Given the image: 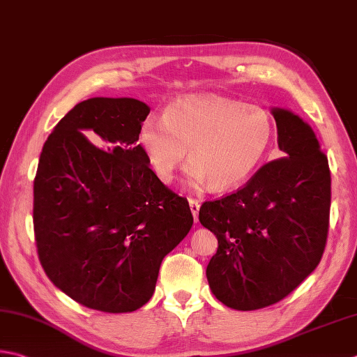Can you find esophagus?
I'll list each match as a JSON object with an SVG mask.
<instances>
[{
	"label": "esophagus",
	"instance_id": "34e87169",
	"mask_svg": "<svg viewBox=\"0 0 357 357\" xmlns=\"http://www.w3.org/2000/svg\"><path fill=\"white\" fill-rule=\"evenodd\" d=\"M188 206H190V211L195 216V221H198V212H199V201L195 198H188Z\"/></svg>",
	"mask_w": 357,
	"mask_h": 357
}]
</instances>
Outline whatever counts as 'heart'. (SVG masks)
<instances>
[{"label": "heart", "mask_w": 357, "mask_h": 357, "mask_svg": "<svg viewBox=\"0 0 357 357\" xmlns=\"http://www.w3.org/2000/svg\"><path fill=\"white\" fill-rule=\"evenodd\" d=\"M274 136V117L260 105L185 96L167 107L164 119L146 117L137 141L162 183H172L188 149V184H211L221 192L243 184L258 169Z\"/></svg>", "instance_id": "b5f03b06"}]
</instances>
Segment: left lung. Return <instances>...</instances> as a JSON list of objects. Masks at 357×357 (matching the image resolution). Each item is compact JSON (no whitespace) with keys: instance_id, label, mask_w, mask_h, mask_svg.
Returning <instances> with one entry per match:
<instances>
[{"instance_id":"1","label":"left lung","mask_w":357,"mask_h":357,"mask_svg":"<svg viewBox=\"0 0 357 357\" xmlns=\"http://www.w3.org/2000/svg\"><path fill=\"white\" fill-rule=\"evenodd\" d=\"M283 158L238 190L202 202L201 225L218 238L207 266L215 297L254 311L289 296L322 260L330 227L331 173L311 127L274 109Z\"/></svg>"}]
</instances>
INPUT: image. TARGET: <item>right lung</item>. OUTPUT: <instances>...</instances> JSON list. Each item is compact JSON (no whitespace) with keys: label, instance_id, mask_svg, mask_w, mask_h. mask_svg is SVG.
Segmentation results:
<instances>
[{"label":"right lung","instance_id":"obj_1","mask_svg":"<svg viewBox=\"0 0 357 357\" xmlns=\"http://www.w3.org/2000/svg\"><path fill=\"white\" fill-rule=\"evenodd\" d=\"M149 114L144 102L127 97L80 102L40 155L33 179L40 263L60 291L91 310L144 306L162 258L193 225L187 198L160 183L137 144Z\"/></svg>","mask_w":357,"mask_h":357}]
</instances>
